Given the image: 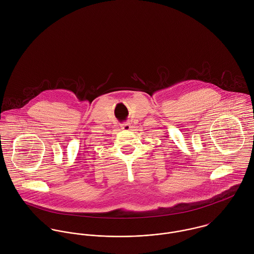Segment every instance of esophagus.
I'll return each instance as SVG.
<instances>
[{"label": "esophagus", "instance_id": "esophagus-1", "mask_svg": "<svg viewBox=\"0 0 254 254\" xmlns=\"http://www.w3.org/2000/svg\"><path fill=\"white\" fill-rule=\"evenodd\" d=\"M121 128H122V130L129 131L131 129V125H130V123H124L121 125Z\"/></svg>", "mask_w": 254, "mask_h": 254}]
</instances>
